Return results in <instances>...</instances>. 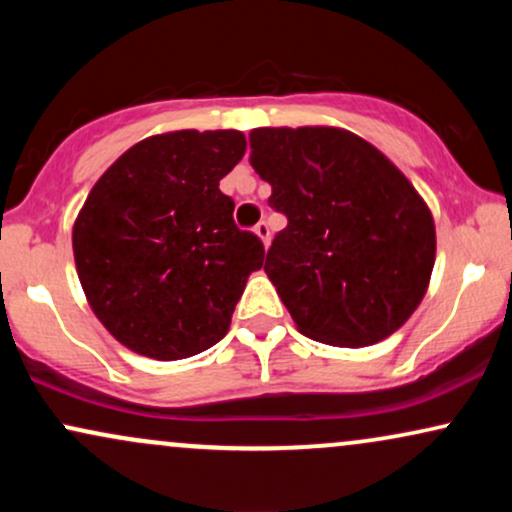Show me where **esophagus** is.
<instances>
[{"instance_id":"esophagus-1","label":"esophagus","mask_w":512,"mask_h":512,"mask_svg":"<svg viewBox=\"0 0 512 512\" xmlns=\"http://www.w3.org/2000/svg\"><path fill=\"white\" fill-rule=\"evenodd\" d=\"M255 236L260 238L264 248H267V245H269V238H272V233H269V223H267V221H260V223H257V226H255Z\"/></svg>"}]
</instances>
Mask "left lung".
<instances>
[{
    "instance_id": "1",
    "label": "left lung",
    "mask_w": 512,
    "mask_h": 512,
    "mask_svg": "<svg viewBox=\"0 0 512 512\" xmlns=\"http://www.w3.org/2000/svg\"><path fill=\"white\" fill-rule=\"evenodd\" d=\"M250 163L289 219L264 272L298 332L370 346L419 308L436 262L431 209L390 158L339 127H260Z\"/></svg>"
}]
</instances>
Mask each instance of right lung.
Segmentation results:
<instances>
[{"label":"right lung","instance_id":"obj_1","mask_svg":"<svg viewBox=\"0 0 512 512\" xmlns=\"http://www.w3.org/2000/svg\"><path fill=\"white\" fill-rule=\"evenodd\" d=\"M245 154L238 129L142 139L88 192L74 221L86 301L120 344L178 361L226 337L264 245L219 190Z\"/></svg>","mask_w":512,"mask_h":512}]
</instances>
